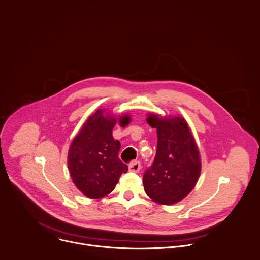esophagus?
Instances as JSON below:
<instances>
[{
  "instance_id": "esophagus-1",
  "label": "esophagus",
  "mask_w": 260,
  "mask_h": 260,
  "mask_svg": "<svg viewBox=\"0 0 260 260\" xmlns=\"http://www.w3.org/2000/svg\"><path fill=\"white\" fill-rule=\"evenodd\" d=\"M128 169L134 172H139L141 169V162L140 161H132L128 165Z\"/></svg>"
}]
</instances>
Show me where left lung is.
I'll list each match as a JSON object with an SVG mask.
<instances>
[{"label": "left lung", "instance_id": "obj_1", "mask_svg": "<svg viewBox=\"0 0 260 260\" xmlns=\"http://www.w3.org/2000/svg\"><path fill=\"white\" fill-rule=\"evenodd\" d=\"M157 129V151L143 177L146 194L164 205L183 200L196 186L200 172L199 150L187 121L151 113L147 118Z\"/></svg>", "mask_w": 260, "mask_h": 260}]
</instances>
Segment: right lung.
<instances>
[{
	"label": "right lung",
	"instance_id": "1",
	"mask_svg": "<svg viewBox=\"0 0 260 260\" xmlns=\"http://www.w3.org/2000/svg\"><path fill=\"white\" fill-rule=\"evenodd\" d=\"M128 115L119 117L127 124ZM116 118L103 109L91 115L73 139L67 157L72 182L86 197L102 198L111 193L127 165L118 157L120 143L112 137Z\"/></svg>",
	"mask_w": 260,
	"mask_h": 260
}]
</instances>
